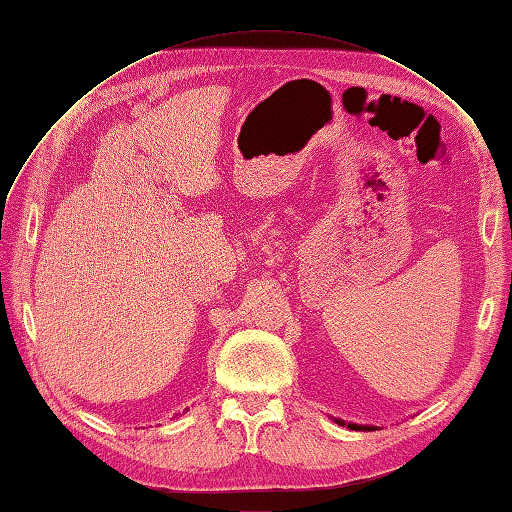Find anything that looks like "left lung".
<instances>
[{"instance_id":"1","label":"left lung","mask_w":512,"mask_h":512,"mask_svg":"<svg viewBox=\"0 0 512 512\" xmlns=\"http://www.w3.org/2000/svg\"><path fill=\"white\" fill-rule=\"evenodd\" d=\"M337 423H342V421H337ZM350 429H371V427H361V425H348Z\"/></svg>"}]
</instances>
